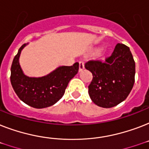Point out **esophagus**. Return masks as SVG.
Listing matches in <instances>:
<instances>
[{"instance_id":"obj_1","label":"esophagus","mask_w":149,"mask_h":149,"mask_svg":"<svg viewBox=\"0 0 149 149\" xmlns=\"http://www.w3.org/2000/svg\"><path fill=\"white\" fill-rule=\"evenodd\" d=\"M84 70V63L83 62H79V72H81Z\"/></svg>"}]
</instances>
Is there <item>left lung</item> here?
Returning a JSON list of instances; mask_svg holds the SVG:
<instances>
[{
    "label": "left lung",
    "mask_w": 149,
    "mask_h": 149,
    "mask_svg": "<svg viewBox=\"0 0 149 149\" xmlns=\"http://www.w3.org/2000/svg\"><path fill=\"white\" fill-rule=\"evenodd\" d=\"M85 68L93 74L88 86L90 97L104 108L124 101L134 86L135 63L130 49L124 44L118 43L104 61H88Z\"/></svg>",
    "instance_id": "1"
}]
</instances>
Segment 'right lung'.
<instances>
[{
	"mask_svg": "<svg viewBox=\"0 0 149 149\" xmlns=\"http://www.w3.org/2000/svg\"><path fill=\"white\" fill-rule=\"evenodd\" d=\"M27 45L20 48L13 59L10 83L17 97L29 106L38 109L48 107L63 97L69 82L78 72L79 63L58 66L43 77H29L24 74L19 63L22 51Z\"/></svg>",
	"mask_w": 149,
	"mask_h": 149,
	"instance_id": "add662e5",
	"label": "right lung"
}]
</instances>
